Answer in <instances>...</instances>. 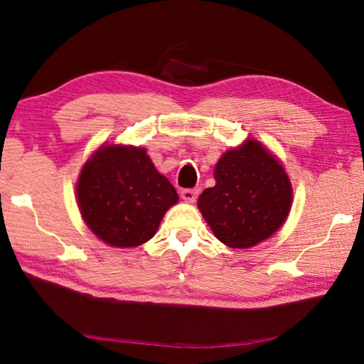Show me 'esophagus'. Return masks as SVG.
Instances as JSON below:
<instances>
[{
    "label": "esophagus",
    "mask_w": 364,
    "mask_h": 364,
    "mask_svg": "<svg viewBox=\"0 0 364 364\" xmlns=\"http://www.w3.org/2000/svg\"><path fill=\"white\" fill-rule=\"evenodd\" d=\"M180 194H181V198L186 203H194L196 200H197L198 192H197V189H183Z\"/></svg>",
    "instance_id": "obj_1"
}]
</instances>
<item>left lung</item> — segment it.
Wrapping results in <instances>:
<instances>
[{
	"label": "left lung",
	"mask_w": 364,
	"mask_h": 364,
	"mask_svg": "<svg viewBox=\"0 0 364 364\" xmlns=\"http://www.w3.org/2000/svg\"><path fill=\"white\" fill-rule=\"evenodd\" d=\"M213 188L197 206L213 235L231 249H250L283 227L292 184L283 164L257 139L227 150L214 167Z\"/></svg>",
	"instance_id": "obj_1"
}]
</instances>
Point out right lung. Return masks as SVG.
I'll return each mask as SVG.
<instances>
[{"mask_svg":"<svg viewBox=\"0 0 364 364\" xmlns=\"http://www.w3.org/2000/svg\"><path fill=\"white\" fill-rule=\"evenodd\" d=\"M76 203L100 241L129 249L156 235L178 194L142 146L103 144L84 162Z\"/></svg>","mask_w":364,"mask_h":364,"instance_id":"add662e5","label":"right lung"}]
</instances>
